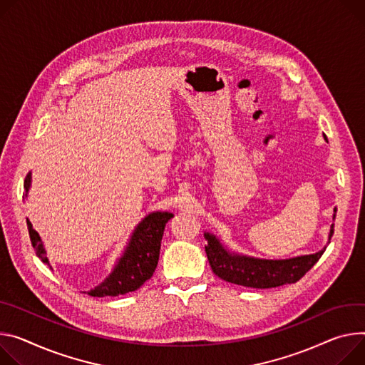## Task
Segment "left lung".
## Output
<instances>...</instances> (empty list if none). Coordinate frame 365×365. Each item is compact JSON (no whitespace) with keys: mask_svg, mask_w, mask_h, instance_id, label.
I'll use <instances>...</instances> for the list:
<instances>
[{"mask_svg":"<svg viewBox=\"0 0 365 365\" xmlns=\"http://www.w3.org/2000/svg\"><path fill=\"white\" fill-rule=\"evenodd\" d=\"M335 217L336 208L334 210V221ZM332 235L334 224L330 225L327 243H330ZM204 236L208 242L205 252L212 272L227 282L250 288H275L297 282L314 267V263L322 257L327 247L326 245L316 253L288 259H260L230 250L215 235L208 233V231H205Z\"/></svg>","mask_w":365,"mask_h":365,"instance_id":"obj_1","label":"left lung"}]
</instances>
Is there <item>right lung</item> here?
Wrapping results in <instances>:
<instances>
[{"instance_id":"1","label":"right lung","mask_w":365,"mask_h":365,"mask_svg":"<svg viewBox=\"0 0 365 365\" xmlns=\"http://www.w3.org/2000/svg\"><path fill=\"white\" fill-rule=\"evenodd\" d=\"M30 185L31 172H29L24 179L23 200H26L29 195ZM172 217L173 214L169 211H154L143 218L135 230L132 231L126 247L123 249L120 257L116 260L112 272L102 284H98L93 289L87 291V294L91 297L123 295L126 292L138 289L147 279H150L158 263L160 246L165 222ZM27 228L33 249H35L38 257L49 264V259L46 257V250L43 247L42 239L29 220Z\"/></svg>"}]
</instances>
